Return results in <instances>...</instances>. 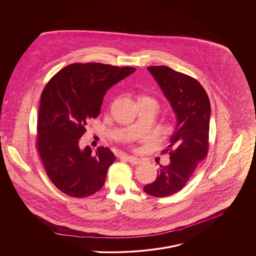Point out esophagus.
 <instances>
[{
	"label": "esophagus",
	"instance_id": "1",
	"mask_svg": "<svg viewBox=\"0 0 256 256\" xmlns=\"http://www.w3.org/2000/svg\"><path fill=\"white\" fill-rule=\"evenodd\" d=\"M126 158H127V160L129 162L131 163V164H134V165H138V164L142 163V160L138 158H136V156H126Z\"/></svg>",
	"mask_w": 256,
	"mask_h": 256
}]
</instances>
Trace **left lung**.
Listing matches in <instances>:
<instances>
[{
	"instance_id": "left-lung-1",
	"label": "left lung",
	"mask_w": 256,
	"mask_h": 256,
	"mask_svg": "<svg viewBox=\"0 0 256 256\" xmlns=\"http://www.w3.org/2000/svg\"><path fill=\"white\" fill-rule=\"evenodd\" d=\"M175 112L177 123L170 138V163L160 165L156 179L144 186V192L165 198L181 190L198 162L208 152L210 106L208 96L194 78L165 66H148Z\"/></svg>"
}]
</instances>
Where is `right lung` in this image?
<instances>
[{"label":"right lung","instance_id":"obj_1","mask_svg":"<svg viewBox=\"0 0 256 256\" xmlns=\"http://www.w3.org/2000/svg\"><path fill=\"white\" fill-rule=\"evenodd\" d=\"M134 68L98 62L72 64L58 71L41 94L37 148L46 175L62 192L85 198L102 188L116 156L100 146L96 154L79 146L87 122L98 116L108 89L132 74Z\"/></svg>","mask_w":256,"mask_h":256}]
</instances>
